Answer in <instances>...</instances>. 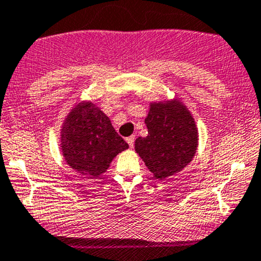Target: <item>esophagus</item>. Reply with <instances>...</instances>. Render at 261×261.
Instances as JSON below:
<instances>
[{
	"instance_id": "obj_1",
	"label": "esophagus",
	"mask_w": 261,
	"mask_h": 261,
	"mask_svg": "<svg viewBox=\"0 0 261 261\" xmlns=\"http://www.w3.org/2000/svg\"><path fill=\"white\" fill-rule=\"evenodd\" d=\"M134 141H136V136H130V137H128V138H127V143L129 144L130 148H133Z\"/></svg>"
}]
</instances>
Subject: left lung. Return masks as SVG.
I'll list each match as a JSON object with an SVG mask.
<instances>
[{
  "label": "left lung",
  "mask_w": 261,
  "mask_h": 261,
  "mask_svg": "<svg viewBox=\"0 0 261 261\" xmlns=\"http://www.w3.org/2000/svg\"><path fill=\"white\" fill-rule=\"evenodd\" d=\"M148 136L136 139L134 149L159 180L174 175L194 158L198 128L192 113L179 99L150 103L145 118Z\"/></svg>",
  "instance_id": "1"
}]
</instances>
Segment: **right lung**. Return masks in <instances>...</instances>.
Returning <instances> with one entry per match:
<instances>
[{"label": "right lung", "instance_id": "add662e5", "mask_svg": "<svg viewBox=\"0 0 261 261\" xmlns=\"http://www.w3.org/2000/svg\"><path fill=\"white\" fill-rule=\"evenodd\" d=\"M128 147L108 117L89 100L71 109L61 129L64 161L86 178H97L107 172L114 156Z\"/></svg>", "mask_w": 261, "mask_h": 261}]
</instances>
